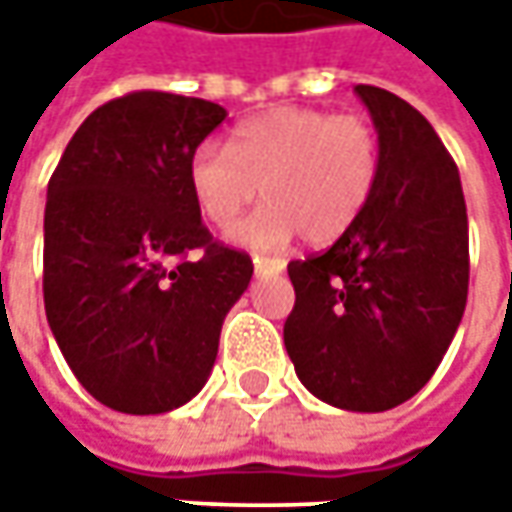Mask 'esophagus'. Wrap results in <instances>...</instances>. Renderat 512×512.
<instances>
[{
	"mask_svg": "<svg viewBox=\"0 0 512 512\" xmlns=\"http://www.w3.org/2000/svg\"><path fill=\"white\" fill-rule=\"evenodd\" d=\"M253 270H256V276H276V273H282V270H285V262H282V259L256 256V259H253Z\"/></svg>",
	"mask_w": 512,
	"mask_h": 512,
	"instance_id": "1",
	"label": "esophagus"
}]
</instances>
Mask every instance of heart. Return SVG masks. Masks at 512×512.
Masks as SVG:
<instances>
[{"label":"heart","mask_w":512,"mask_h":512,"mask_svg":"<svg viewBox=\"0 0 512 512\" xmlns=\"http://www.w3.org/2000/svg\"><path fill=\"white\" fill-rule=\"evenodd\" d=\"M379 173L382 142L367 116L287 105L242 122L230 148L199 145L187 185L213 227L233 225L262 190L267 205L233 239L282 250L296 233L316 247L342 239L370 205Z\"/></svg>","instance_id":"b5f03b06"}]
</instances>
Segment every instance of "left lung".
<instances>
[{
  "instance_id": "left-lung-1",
  "label": "left lung",
  "mask_w": 512,
  "mask_h": 512,
  "mask_svg": "<svg viewBox=\"0 0 512 512\" xmlns=\"http://www.w3.org/2000/svg\"><path fill=\"white\" fill-rule=\"evenodd\" d=\"M382 142L362 219L287 265L285 347L322 402L382 413L416 396L462 322L470 242L462 179L430 122L396 93L356 85Z\"/></svg>"
}]
</instances>
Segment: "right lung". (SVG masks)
<instances>
[{"label":"right lung","instance_id":"1","mask_svg":"<svg viewBox=\"0 0 512 512\" xmlns=\"http://www.w3.org/2000/svg\"><path fill=\"white\" fill-rule=\"evenodd\" d=\"M222 122V105L133 90L90 113L50 176L48 325L110 410L150 416L190 402L250 285V256L210 236L187 185L193 153Z\"/></svg>","mask_w":512,"mask_h":512}]
</instances>
